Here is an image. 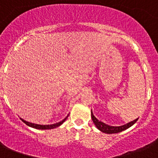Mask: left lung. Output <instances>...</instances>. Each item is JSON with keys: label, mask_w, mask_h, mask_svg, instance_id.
<instances>
[{"label": "left lung", "mask_w": 158, "mask_h": 158, "mask_svg": "<svg viewBox=\"0 0 158 158\" xmlns=\"http://www.w3.org/2000/svg\"><path fill=\"white\" fill-rule=\"evenodd\" d=\"M91 117H92V120H93L95 126L97 127V128L98 130H100L101 131H102V132H104V133L106 134L118 133V132H120L122 131H124V130L127 129L128 127H131V126H132L138 120L137 118H135V120L130 122V123H127L124 125H122V126H117L116 127V126H110V125L106 124L103 122H102V121H99L98 119H97V118L93 114L92 110H91Z\"/></svg>", "instance_id": "left-lung-1"}]
</instances>
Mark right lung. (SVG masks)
Returning a JSON list of instances; mask_svg holds the SVG:
<instances>
[{"label":"right lung","mask_w":158,"mask_h":158,"mask_svg":"<svg viewBox=\"0 0 158 158\" xmlns=\"http://www.w3.org/2000/svg\"><path fill=\"white\" fill-rule=\"evenodd\" d=\"M69 116V115H68ZM68 116L66 118H64L62 121L60 122H59V123H54V124H49V125H41V124H36V123H30V122H27V121L24 120L23 118H21V120L23 121V123H25L27 126H29V127H34V128H36V129H40V130H46V129H52V128H56V127H59V126H60L62 123L66 120V118H68Z\"/></svg>","instance_id":"add662e5"}]
</instances>
